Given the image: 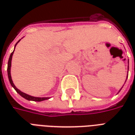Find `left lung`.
I'll use <instances>...</instances> for the list:
<instances>
[{
  "label": "left lung",
  "mask_w": 135,
  "mask_h": 135,
  "mask_svg": "<svg viewBox=\"0 0 135 135\" xmlns=\"http://www.w3.org/2000/svg\"><path fill=\"white\" fill-rule=\"evenodd\" d=\"M127 78H128V76H127Z\"/></svg>",
  "instance_id": "8db88e82"
}]
</instances>
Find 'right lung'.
I'll list each match as a JSON object with an SVG mask.
<instances>
[{
  "label": "right lung",
  "instance_id": "1",
  "mask_svg": "<svg viewBox=\"0 0 135 135\" xmlns=\"http://www.w3.org/2000/svg\"><path fill=\"white\" fill-rule=\"evenodd\" d=\"M20 40H21V39H20ZM20 40L15 44V47H16V45H17V43L20 41ZM14 51H15V50H14ZM14 51L11 53V55H10V56H9V60H8V63H7V75H8L9 81V83H10V84H11L12 86L13 87L14 89L16 90V92H17L18 94H20V95H21L22 97H24V99H27V100L35 101V102H41V101L47 100V99H50V97H36L31 96V95H28V94H26V93H24V92H22V91H20V90H18V89L16 88L15 85H14L13 82H12V78H11V74H10V69H11V61H12V55H13Z\"/></svg>",
  "mask_w": 135,
  "mask_h": 135
}]
</instances>
